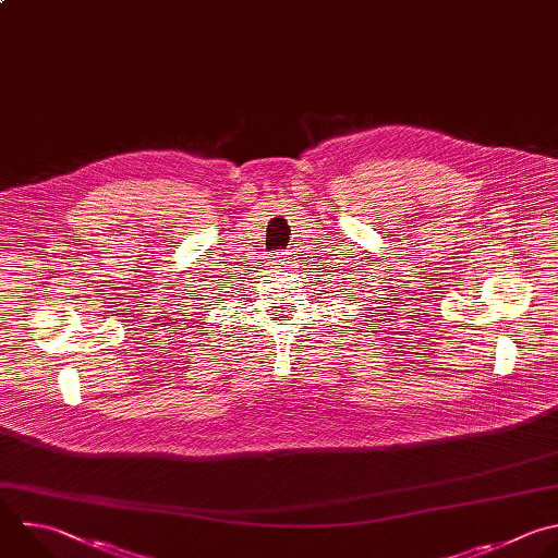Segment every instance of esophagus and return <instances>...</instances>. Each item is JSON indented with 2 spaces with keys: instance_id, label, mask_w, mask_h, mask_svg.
I'll return each instance as SVG.
<instances>
[{
  "instance_id": "esophagus-1",
  "label": "esophagus",
  "mask_w": 558,
  "mask_h": 558,
  "mask_svg": "<svg viewBox=\"0 0 558 558\" xmlns=\"http://www.w3.org/2000/svg\"><path fill=\"white\" fill-rule=\"evenodd\" d=\"M287 263H289V256H287V254H276V256H271V265L278 267V269H284Z\"/></svg>"
}]
</instances>
